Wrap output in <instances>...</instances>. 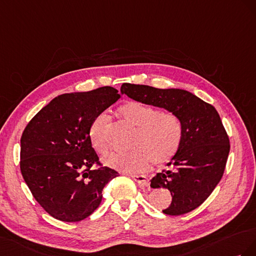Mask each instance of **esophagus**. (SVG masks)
I'll return each mask as SVG.
<instances>
[{
  "label": "esophagus",
  "instance_id": "34e87169",
  "mask_svg": "<svg viewBox=\"0 0 256 256\" xmlns=\"http://www.w3.org/2000/svg\"><path fill=\"white\" fill-rule=\"evenodd\" d=\"M130 177H132L133 180L136 181L137 184H140V188H146V186H149V180L147 179V177L142 176V174H132Z\"/></svg>",
  "mask_w": 256,
  "mask_h": 256
}]
</instances>
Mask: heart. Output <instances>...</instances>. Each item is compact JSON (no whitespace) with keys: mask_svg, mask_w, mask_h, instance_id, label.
I'll return each instance as SVG.
<instances>
[{"mask_svg":"<svg viewBox=\"0 0 256 256\" xmlns=\"http://www.w3.org/2000/svg\"><path fill=\"white\" fill-rule=\"evenodd\" d=\"M116 116L126 126L135 128L128 152H116L105 158L112 168L126 172H142L151 162L154 165L168 163L181 148L184 126L180 116L172 112L158 109L142 102L128 100L121 105ZM109 121L105 114H98L89 128L90 142L100 154L110 149L108 140Z\"/></svg>","mask_w":256,"mask_h":256,"instance_id":"b5f03b06","label":"heart"}]
</instances>
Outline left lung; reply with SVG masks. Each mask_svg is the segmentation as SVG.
Here are the masks:
<instances>
[{"instance_id":"left-lung-1","label":"left lung","mask_w":256,"mask_h":256,"mask_svg":"<svg viewBox=\"0 0 256 256\" xmlns=\"http://www.w3.org/2000/svg\"><path fill=\"white\" fill-rule=\"evenodd\" d=\"M121 93L180 116L184 126L181 148L167 164L170 168L156 174L150 186L170 190L172 200L165 214L180 216L200 207L220 182L230 148L216 108L181 89L123 84Z\"/></svg>"}]
</instances>
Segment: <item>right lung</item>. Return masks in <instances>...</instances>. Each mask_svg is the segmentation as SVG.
<instances>
[{"instance_id": "obj_1", "label": "right lung", "mask_w": 256, "mask_h": 256, "mask_svg": "<svg viewBox=\"0 0 256 256\" xmlns=\"http://www.w3.org/2000/svg\"><path fill=\"white\" fill-rule=\"evenodd\" d=\"M120 96L112 86L65 93L26 126L20 140V170L36 202L56 220L78 222L92 214L104 186L119 176L100 164L89 128Z\"/></svg>"}]
</instances>
